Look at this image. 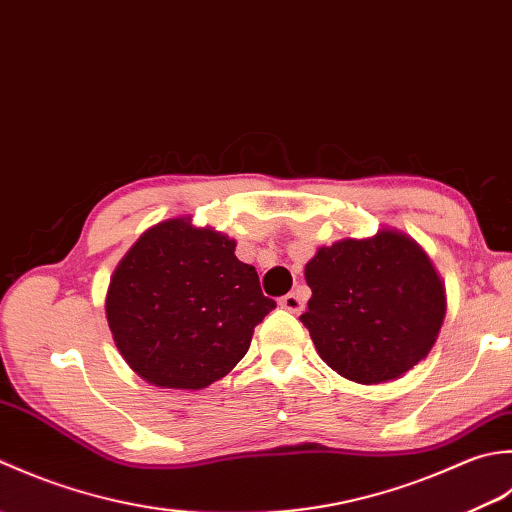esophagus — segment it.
Returning <instances> with one entry per match:
<instances>
[{
	"label": "esophagus",
	"mask_w": 512,
	"mask_h": 512,
	"mask_svg": "<svg viewBox=\"0 0 512 512\" xmlns=\"http://www.w3.org/2000/svg\"><path fill=\"white\" fill-rule=\"evenodd\" d=\"M280 307L291 311V314H300L302 307H305V302H302V298L298 294H287L278 300Z\"/></svg>",
	"instance_id": "34e87169"
}]
</instances>
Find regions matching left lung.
<instances>
[{"label": "left lung", "mask_w": 512, "mask_h": 512, "mask_svg": "<svg viewBox=\"0 0 512 512\" xmlns=\"http://www.w3.org/2000/svg\"><path fill=\"white\" fill-rule=\"evenodd\" d=\"M300 316L320 358L358 384L398 380L429 356L446 314L440 276L411 236L380 229L320 247Z\"/></svg>", "instance_id": "left-lung-1"}]
</instances>
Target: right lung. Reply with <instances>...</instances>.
<instances>
[{
  "instance_id": "1",
  "label": "right lung",
  "mask_w": 512,
  "mask_h": 512,
  "mask_svg": "<svg viewBox=\"0 0 512 512\" xmlns=\"http://www.w3.org/2000/svg\"><path fill=\"white\" fill-rule=\"evenodd\" d=\"M236 243L192 218L143 232L110 278L106 318L123 360L163 389H205L232 371L276 307Z\"/></svg>"
}]
</instances>
